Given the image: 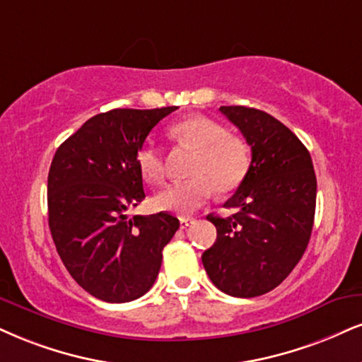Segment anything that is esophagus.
I'll list each match as a JSON object with an SVG mask.
<instances>
[{"label": "esophagus", "mask_w": 362, "mask_h": 362, "mask_svg": "<svg viewBox=\"0 0 362 362\" xmlns=\"http://www.w3.org/2000/svg\"><path fill=\"white\" fill-rule=\"evenodd\" d=\"M193 223H194L193 218H181V220H180L181 228H188V226L193 225Z\"/></svg>", "instance_id": "obj_1"}]
</instances>
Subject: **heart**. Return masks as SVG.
Instances as JSON below:
<instances>
[{"instance_id":"heart-1","label":"heart","mask_w":362,"mask_h":362,"mask_svg":"<svg viewBox=\"0 0 362 362\" xmlns=\"http://www.w3.org/2000/svg\"><path fill=\"white\" fill-rule=\"evenodd\" d=\"M171 134L176 139L194 147L196 156L186 181H174L154 196V206L160 211L191 215L204 204L213 191L225 194L238 188L250 168V151L240 137L231 136L215 120L193 115L174 124ZM137 168L149 182L164 177L163 151L147 139L137 151Z\"/></svg>"}]
</instances>
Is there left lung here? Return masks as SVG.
<instances>
[{"mask_svg": "<svg viewBox=\"0 0 362 362\" xmlns=\"http://www.w3.org/2000/svg\"><path fill=\"white\" fill-rule=\"evenodd\" d=\"M220 110L252 147V163L225 203L238 211L228 218L206 216L216 226V242L202 260L221 292L258 297L282 284L304 255L317 180L307 147L280 120L243 105Z\"/></svg>", "mask_w": 362, "mask_h": 362, "instance_id": "1", "label": "left lung"}]
</instances>
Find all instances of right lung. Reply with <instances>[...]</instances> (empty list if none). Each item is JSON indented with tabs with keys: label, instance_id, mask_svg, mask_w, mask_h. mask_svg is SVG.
Wrapping results in <instances>:
<instances>
[{
	"label": "right lung",
	"instance_id": "obj_1",
	"mask_svg": "<svg viewBox=\"0 0 362 362\" xmlns=\"http://www.w3.org/2000/svg\"><path fill=\"white\" fill-rule=\"evenodd\" d=\"M177 107L114 109L88 119L53 156L48 173V225L74 280L112 304L153 287L163 248L180 228L166 211H126L146 198L137 151L153 127Z\"/></svg>",
	"mask_w": 362,
	"mask_h": 362
}]
</instances>
